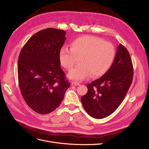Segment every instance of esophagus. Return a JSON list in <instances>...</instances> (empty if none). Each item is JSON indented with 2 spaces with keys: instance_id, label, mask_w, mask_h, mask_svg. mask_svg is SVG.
<instances>
[{
  "instance_id": "esophagus-1",
  "label": "esophagus",
  "mask_w": 149,
  "mask_h": 149,
  "mask_svg": "<svg viewBox=\"0 0 149 149\" xmlns=\"http://www.w3.org/2000/svg\"><path fill=\"white\" fill-rule=\"evenodd\" d=\"M80 85V84L79 83H78V82H74V81H73V82L71 83V85H72V86H79Z\"/></svg>"
}]
</instances>
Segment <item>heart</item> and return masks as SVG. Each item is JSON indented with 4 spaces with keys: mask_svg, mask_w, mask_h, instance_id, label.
Returning a JSON list of instances; mask_svg holds the SVG:
<instances>
[{
    "mask_svg": "<svg viewBox=\"0 0 149 149\" xmlns=\"http://www.w3.org/2000/svg\"><path fill=\"white\" fill-rule=\"evenodd\" d=\"M115 58L113 44L93 36L77 38L70 43V49L63 46L59 52V61L68 70L79 59L80 64L68 74L69 78L75 80H83L91 74L94 78L103 76L111 68Z\"/></svg>",
    "mask_w": 149,
    "mask_h": 149,
    "instance_id": "obj_1",
    "label": "heart"
}]
</instances>
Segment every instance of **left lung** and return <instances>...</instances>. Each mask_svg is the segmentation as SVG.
<instances>
[{
	"label": "left lung",
	"instance_id": "1",
	"mask_svg": "<svg viewBox=\"0 0 149 149\" xmlns=\"http://www.w3.org/2000/svg\"><path fill=\"white\" fill-rule=\"evenodd\" d=\"M133 77L130 54L120 44L111 68L100 78L88 84V92L81 97L88 114L95 119H103L114 113L124 99Z\"/></svg>",
	"mask_w": 149,
	"mask_h": 149
}]
</instances>
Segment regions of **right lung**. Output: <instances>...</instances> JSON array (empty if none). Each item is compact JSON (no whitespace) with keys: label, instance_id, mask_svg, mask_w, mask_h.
Returning a JSON list of instances; mask_svg holds the SVG:
<instances>
[{"label":"right lung","instance_id":"right-lung-1","mask_svg":"<svg viewBox=\"0 0 149 149\" xmlns=\"http://www.w3.org/2000/svg\"><path fill=\"white\" fill-rule=\"evenodd\" d=\"M65 35L62 30H42L29 39L19 54V88L27 104L38 114L54 111L70 86L59 61Z\"/></svg>","mask_w":149,"mask_h":149}]
</instances>
